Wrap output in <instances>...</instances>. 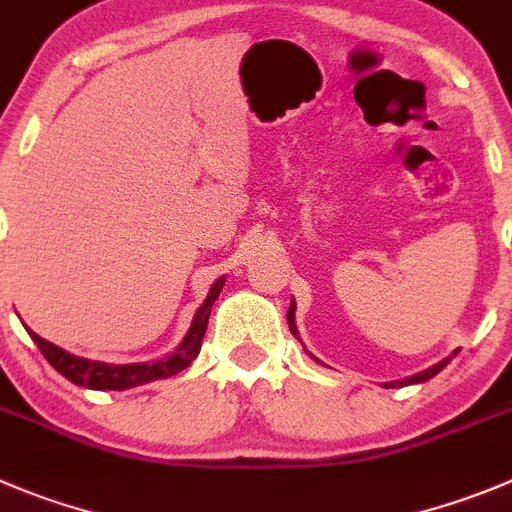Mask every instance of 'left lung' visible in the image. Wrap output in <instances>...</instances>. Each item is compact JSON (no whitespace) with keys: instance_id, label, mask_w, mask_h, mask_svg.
<instances>
[{"instance_id":"obj_1","label":"left lung","mask_w":512,"mask_h":512,"mask_svg":"<svg viewBox=\"0 0 512 512\" xmlns=\"http://www.w3.org/2000/svg\"><path fill=\"white\" fill-rule=\"evenodd\" d=\"M288 326H290V333H293V336L298 338V328H295V303H290V310H288ZM455 356H457V351L452 353V356L444 358V361H439V364H434L432 369L422 371V374H414V376H409V379L394 381V384H386V386H409V384H422V381H429V379H432V376H437L439 371L444 369V366L450 364V361H452V358H455Z\"/></svg>"}]
</instances>
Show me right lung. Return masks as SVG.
I'll use <instances>...</instances> for the list:
<instances>
[{"mask_svg":"<svg viewBox=\"0 0 512 512\" xmlns=\"http://www.w3.org/2000/svg\"><path fill=\"white\" fill-rule=\"evenodd\" d=\"M222 285H224V275L214 280V285L209 288L207 300H204V303L199 305L197 313H194V321H191L184 341H181L174 351L166 353L164 358H156V361H148V364L113 366V364H103V361H88V358H80L68 351H62L60 346L40 338L27 326L25 328L32 336V341L37 343V348L42 351V356L50 361L52 369L60 371L68 381H73V384L78 386H88V389H98V391H105V389L123 391V389H131V386H141V384H148V381L166 379V376L179 374V371H184L186 366L199 356L202 338L204 333H207L209 313H212L214 300H217L219 293H222Z\"/></svg>","mask_w":512,"mask_h":512,"instance_id":"obj_1","label":"right lung"}]
</instances>
